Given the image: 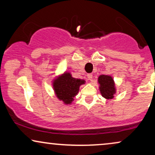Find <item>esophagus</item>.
Wrapping results in <instances>:
<instances>
[{"instance_id": "1", "label": "esophagus", "mask_w": 155, "mask_h": 155, "mask_svg": "<svg viewBox=\"0 0 155 155\" xmlns=\"http://www.w3.org/2000/svg\"><path fill=\"white\" fill-rule=\"evenodd\" d=\"M92 74H91V73H90V74H88L87 75V79L89 80H91L92 79Z\"/></svg>"}]
</instances>
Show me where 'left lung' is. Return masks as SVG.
I'll return each mask as SVG.
<instances>
[{
    "label": "left lung",
    "instance_id": "obj_1",
    "mask_svg": "<svg viewBox=\"0 0 155 155\" xmlns=\"http://www.w3.org/2000/svg\"><path fill=\"white\" fill-rule=\"evenodd\" d=\"M98 83L101 96L107 99H113L116 92L114 78L110 75H101L98 78Z\"/></svg>",
    "mask_w": 155,
    "mask_h": 155
}]
</instances>
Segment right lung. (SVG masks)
Returning a JSON list of instances; mask_svg holds the SVG:
<instances>
[{
    "label": "right lung",
    "instance_id": "obj_1",
    "mask_svg": "<svg viewBox=\"0 0 155 155\" xmlns=\"http://www.w3.org/2000/svg\"><path fill=\"white\" fill-rule=\"evenodd\" d=\"M84 83V80L74 78L71 73L65 72L53 80L52 85L57 98L64 104H71L79 92L80 85Z\"/></svg>",
    "mask_w": 155,
    "mask_h": 155
}]
</instances>
